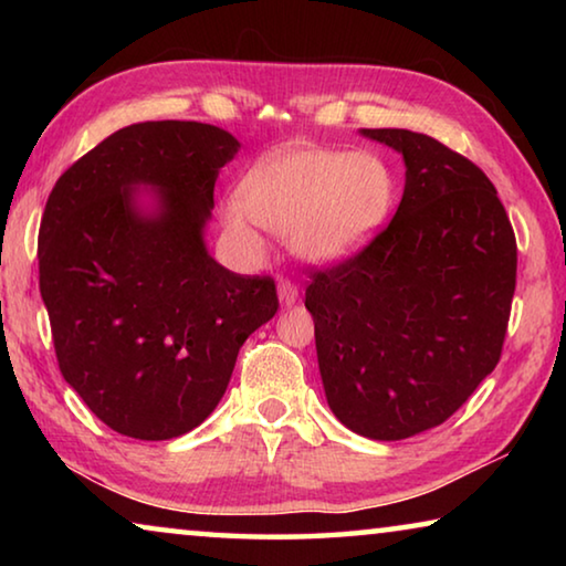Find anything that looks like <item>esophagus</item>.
Here are the masks:
<instances>
[{
	"mask_svg": "<svg viewBox=\"0 0 566 566\" xmlns=\"http://www.w3.org/2000/svg\"><path fill=\"white\" fill-rule=\"evenodd\" d=\"M276 294H280L282 306H292L296 300H300V286H296L292 280H282L280 286H276Z\"/></svg>",
	"mask_w": 566,
	"mask_h": 566,
	"instance_id": "obj_1",
	"label": "esophagus"
}]
</instances>
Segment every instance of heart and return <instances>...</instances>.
<instances>
[{
    "instance_id": "1",
    "label": "heart",
    "mask_w": 566,
    "mask_h": 566,
    "mask_svg": "<svg viewBox=\"0 0 566 566\" xmlns=\"http://www.w3.org/2000/svg\"><path fill=\"white\" fill-rule=\"evenodd\" d=\"M395 199V175L375 155L286 147L249 167L224 202V222L254 252L262 227L290 237L314 264L342 262L377 237Z\"/></svg>"
}]
</instances>
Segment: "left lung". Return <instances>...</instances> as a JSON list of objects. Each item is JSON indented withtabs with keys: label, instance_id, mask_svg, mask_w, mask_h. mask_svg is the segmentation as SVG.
Wrapping results in <instances>:
<instances>
[{
	"label": "left lung",
	"instance_id": "left-lung-1",
	"mask_svg": "<svg viewBox=\"0 0 566 566\" xmlns=\"http://www.w3.org/2000/svg\"><path fill=\"white\" fill-rule=\"evenodd\" d=\"M361 134L405 157V195L361 252L312 272L304 306L334 417L397 442L442 424L494 371L516 239L474 161L419 132Z\"/></svg>",
	"mask_w": 566,
	"mask_h": 566
}]
</instances>
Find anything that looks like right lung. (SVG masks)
<instances>
[{
    "label": "right lung",
    "mask_w": 566,
    "mask_h": 566,
    "mask_svg": "<svg viewBox=\"0 0 566 566\" xmlns=\"http://www.w3.org/2000/svg\"><path fill=\"white\" fill-rule=\"evenodd\" d=\"M237 149L212 124H129L46 199L36 256L56 361L124 437L161 442L202 424L239 347L280 306L272 276L229 272L205 244L217 175Z\"/></svg>",
    "instance_id": "1"
}]
</instances>
